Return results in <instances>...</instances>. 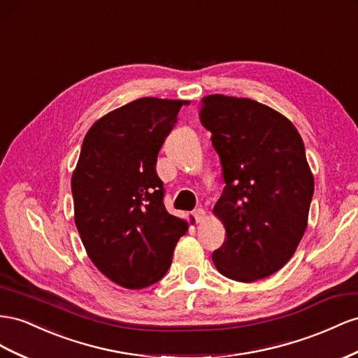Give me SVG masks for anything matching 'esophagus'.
<instances>
[{"label": "esophagus", "mask_w": 358, "mask_h": 358, "mask_svg": "<svg viewBox=\"0 0 358 358\" xmlns=\"http://www.w3.org/2000/svg\"><path fill=\"white\" fill-rule=\"evenodd\" d=\"M192 215H194V218H196V223H203V221H205V218H206V212H205V209L199 208V209L192 212Z\"/></svg>", "instance_id": "1"}]
</instances>
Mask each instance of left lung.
I'll list each match as a JSON object with an SVG mask.
<instances>
[{
    "label": "left lung",
    "instance_id": "obj_1",
    "mask_svg": "<svg viewBox=\"0 0 358 358\" xmlns=\"http://www.w3.org/2000/svg\"><path fill=\"white\" fill-rule=\"evenodd\" d=\"M200 122L226 183L214 206L226 241L212 260L231 280L256 282L287 264L307 229L315 182L304 143L283 114L247 98L205 96Z\"/></svg>",
    "mask_w": 358,
    "mask_h": 358
}]
</instances>
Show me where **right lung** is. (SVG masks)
<instances>
[{"mask_svg":"<svg viewBox=\"0 0 358 358\" xmlns=\"http://www.w3.org/2000/svg\"><path fill=\"white\" fill-rule=\"evenodd\" d=\"M188 101L141 98L105 114L85 134L72 175L75 224L90 260L127 289L157 283L187 234L164 206L157 158Z\"/></svg>","mask_w":358,"mask_h":358,"instance_id":"right-lung-1","label":"right lung"}]
</instances>
